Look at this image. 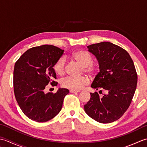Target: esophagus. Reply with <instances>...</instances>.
I'll list each match as a JSON object with an SVG mask.
<instances>
[{
	"mask_svg": "<svg viewBox=\"0 0 147 147\" xmlns=\"http://www.w3.org/2000/svg\"><path fill=\"white\" fill-rule=\"evenodd\" d=\"M70 93H78V92H80L79 91H75V90H70Z\"/></svg>",
	"mask_w": 147,
	"mask_h": 147,
	"instance_id": "34e87169",
	"label": "esophagus"
}]
</instances>
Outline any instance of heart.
Here are the masks:
<instances>
[{"label":"heart","instance_id":"heart-1","mask_svg":"<svg viewBox=\"0 0 147 147\" xmlns=\"http://www.w3.org/2000/svg\"><path fill=\"white\" fill-rule=\"evenodd\" d=\"M69 57L82 66L83 72L90 75H93L97 71V66L93 62L92 56L88 52L84 50H78L72 53ZM65 60L63 57H61L55 62L53 68L57 75L62 76L65 73ZM88 78L86 76L67 77L61 81V85L64 88L78 91L88 85Z\"/></svg>","mask_w":147,"mask_h":147}]
</instances>
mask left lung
Returning <instances> with one entry per match:
<instances>
[{
	"label": "left lung",
	"instance_id": "left-lung-1",
	"mask_svg": "<svg viewBox=\"0 0 147 147\" xmlns=\"http://www.w3.org/2000/svg\"><path fill=\"white\" fill-rule=\"evenodd\" d=\"M87 47L97 59L100 69L91 86L105 93L100 98L97 92L90 93L85 111L99 123H112L124 114L132 101L138 79L135 65L126 51L112 43L104 42Z\"/></svg>",
	"mask_w": 147,
	"mask_h": 147
}]
</instances>
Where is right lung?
<instances>
[{"label":"right lung","mask_w":147,"mask_h":147,"mask_svg":"<svg viewBox=\"0 0 147 147\" xmlns=\"http://www.w3.org/2000/svg\"><path fill=\"white\" fill-rule=\"evenodd\" d=\"M64 51L51 45L35 47L28 50L16 62L13 85L16 99L21 109L30 119L46 122L61 111L66 88L53 93L44 92L49 83L57 86L53 66Z\"/></svg>","instance_id":"right-lung-1"}]
</instances>
